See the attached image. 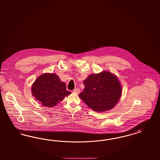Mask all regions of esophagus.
<instances>
[{
    "label": "esophagus",
    "mask_w": 160,
    "mask_h": 160,
    "mask_svg": "<svg viewBox=\"0 0 160 160\" xmlns=\"http://www.w3.org/2000/svg\"><path fill=\"white\" fill-rule=\"evenodd\" d=\"M73 92L76 93L77 94H79L80 92V90L79 88H76V89H75L73 90Z\"/></svg>",
    "instance_id": "obj_1"
}]
</instances>
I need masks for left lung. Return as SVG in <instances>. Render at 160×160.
I'll list each match as a JSON object with an SVG mask.
<instances>
[{
  "label": "left lung",
  "mask_w": 160,
  "mask_h": 160,
  "mask_svg": "<svg viewBox=\"0 0 160 160\" xmlns=\"http://www.w3.org/2000/svg\"><path fill=\"white\" fill-rule=\"evenodd\" d=\"M84 91L78 97L93 110L103 112L113 108L122 95V87L117 77L102 71L88 77L83 81Z\"/></svg>",
  "instance_id": "8db88e82"
}]
</instances>
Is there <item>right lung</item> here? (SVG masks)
Returning a JSON list of instances; mask_svg holds the SVG:
<instances>
[{
	"label": "right lung",
	"instance_id": "obj_1",
	"mask_svg": "<svg viewBox=\"0 0 160 160\" xmlns=\"http://www.w3.org/2000/svg\"><path fill=\"white\" fill-rule=\"evenodd\" d=\"M32 93L43 106L52 107L71 93L66 90V85L58 75L45 73L38 77L32 86Z\"/></svg>",
	"mask_w": 160,
	"mask_h": 160
}]
</instances>
